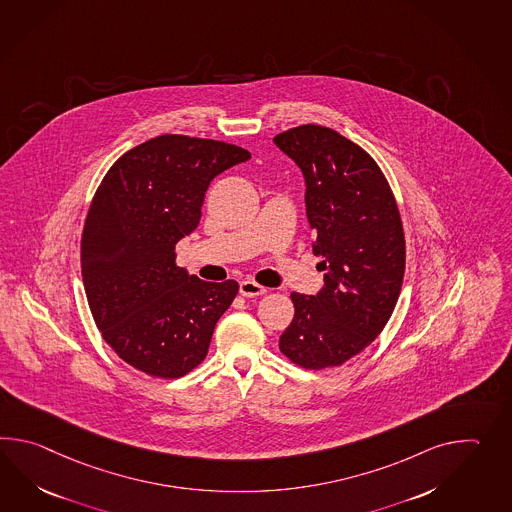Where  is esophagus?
Returning <instances> with one entry per match:
<instances>
[{
    "label": "esophagus",
    "instance_id": "1",
    "mask_svg": "<svg viewBox=\"0 0 512 512\" xmlns=\"http://www.w3.org/2000/svg\"><path fill=\"white\" fill-rule=\"evenodd\" d=\"M264 292H266V288H264L262 284L255 283V281H242V283H240V296H262Z\"/></svg>",
    "mask_w": 512,
    "mask_h": 512
}]
</instances>
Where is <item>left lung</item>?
Masks as SVG:
<instances>
[{"mask_svg":"<svg viewBox=\"0 0 512 512\" xmlns=\"http://www.w3.org/2000/svg\"><path fill=\"white\" fill-rule=\"evenodd\" d=\"M273 143L303 171L325 272L316 296L290 294L296 312L279 349L305 369L336 367L375 341L397 305L406 270L397 200L375 159L332 128L296 126Z\"/></svg>","mask_w":512,"mask_h":512,"instance_id":"8db88e82","label":"left lung"}]
</instances>
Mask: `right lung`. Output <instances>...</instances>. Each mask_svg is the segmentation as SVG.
<instances>
[{"mask_svg":"<svg viewBox=\"0 0 512 512\" xmlns=\"http://www.w3.org/2000/svg\"><path fill=\"white\" fill-rule=\"evenodd\" d=\"M250 158L224 141L165 134L128 150L97 187L80 240L82 281L104 341L137 371L180 378L204 362L239 283L189 275L174 246L198 226L211 180Z\"/></svg>","mask_w":512,"mask_h":512,"instance_id":"obj_1","label":"right lung"}]
</instances>
